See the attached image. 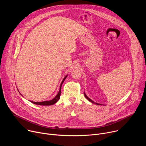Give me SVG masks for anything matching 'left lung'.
<instances>
[{
  "label": "left lung",
  "mask_w": 146,
  "mask_h": 146,
  "mask_svg": "<svg viewBox=\"0 0 146 146\" xmlns=\"http://www.w3.org/2000/svg\"><path fill=\"white\" fill-rule=\"evenodd\" d=\"M84 96H85V97H86V98H87V99H88V100H89L90 102H92V103H94V104H96V105H100V104H99V103H95V102H94V101H92V100H91V99H90V98H88V96H87V95H86V94H85V93H84Z\"/></svg>",
  "instance_id": "left-lung-1"
}]
</instances>
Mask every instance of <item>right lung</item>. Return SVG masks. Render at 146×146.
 <instances>
[{"instance_id":"right-lung-1","label":"right lung","mask_w":146,"mask_h":146,"mask_svg":"<svg viewBox=\"0 0 146 146\" xmlns=\"http://www.w3.org/2000/svg\"><path fill=\"white\" fill-rule=\"evenodd\" d=\"M67 76L66 77H65V78H64L63 81H62L61 82V84H60V89H59V92L58 94H57V95L54 98H53L52 100H48V101H44V102H32L31 101L32 103L35 104V105H42V106H50V105H54V104H55L60 98V91H61V86H62V84H63V82L64 81V80H65V78H66Z\"/></svg>"}]
</instances>
